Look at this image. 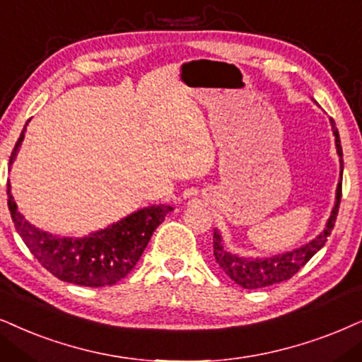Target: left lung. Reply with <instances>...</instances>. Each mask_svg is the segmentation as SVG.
<instances>
[{
  "mask_svg": "<svg viewBox=\"0 0 362 362\" xmlns=\"http://www.w3.org/2000/svg\"><path fill=\"white\" fill-rule=\"evenodd\" d=\"M334 135H336V147L337 153L341 157V165H342V148H341V140L339 134H337L336 127H334ZM342 197V182L337 185V197H336V205L332 209V215L329 217L326 230L321 235L315 237L313 242L300 247V249L294 250V252H287L282 255H276L272 259H242L237 255L227 252L223 249L222 239L218 235V232H214V257L215 262L218 264V267L227 274L232 281L239 284L244 289H262V287L272 286V284L289 281L292 276H296L305 264L313 259V255L321 250L324 244H326L329 235H331L334 223H336L337 212H339V204Z\"/></svg>",
  "mask_w": 362,
  "mask_h": 362,
  "instance_id": "1",
  "label": "left lung"
}]
</instances>
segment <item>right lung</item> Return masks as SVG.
Returning <instances> with one entry per match:
<instances>
[{
    "label": "right lung",
    "instance_id": "right-lung-1",
    "mask_svg": "<svg viewBox=\"0 0 362 362\" xmlns=\"http://www.w3.org/2000/svg\"><path fill=\"white\" fill-rule=\"evenodd\" d=\"M25 128L13 148L11 160L25 136ZM6 192L8 209L16 232L35 259L59 281L85 287L113 286L125 277L139 262L155 228L172 210L168 205L141 209L85 239H70L41 232L26 222L18 212L10 185Z\"/></svg>",
    "mask_w": 362,
    "mask_h": 362
}]
</instances>
